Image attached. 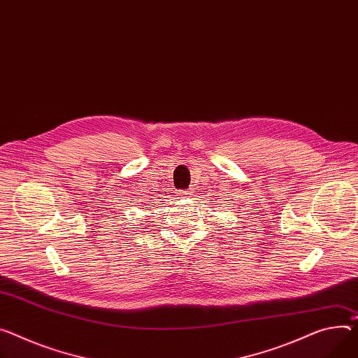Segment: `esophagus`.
I'll return each mask as SVG.
<instances>
[{
    "mask_svg": "<svg viewBox=\"0 0 358 358\" xmlns=\"http://www.w3.org/2000/svg\"><path fill=\"white\" fill-rule=\"evenodd\" d=\"M190 195H192V192H189V190H179V196H180V199L189 198Z\"/></svg>",
    "mask_w": 358,
    "mask_h": 358,
    "instance_id": "34e87169",
    "label": "esophagus"
}]
</instances>
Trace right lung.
Here are the masks:
<instances>
[{"mask_svg": "<svg viewBox=\"0 0 358 358\" xmlns=\"http://www.w3.org/2000/svg\"><path fill=\"white\" fill-rule=\"evenodd\" d=\"M150 206H152V205H150Z\"/></svg>", "mask_w": 358, "mask_h": 358, "instance_id": "add662e5", "label": "right lung"}]
</instances>
